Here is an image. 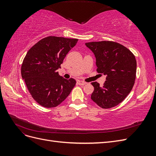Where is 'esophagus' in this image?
<instances>
[{
    "instance_id": "34e87169",
    "label": "esophagus",
    "mask_w": 156,
    "mask_h": 156,
    "mask_svg": "<svg viewBox=\"0 0 156 156\" xmlns=\"http://www.w3.org/2000/svg\"><path fill=\"white\" fill-rule=\"evenodd\" d=\"M77 84H79V85H84V84H86L87 83L84 82V81H81V80H78L77 81Z\"/></svg>"
}]
</instances>
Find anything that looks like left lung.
Segmentation results:
<instances>
[{
	"mask_svg": "<svg viewBox=\"0 0 156 156\" xmlns=\"http://www.w3.org/2000/svg\"><path fill=\"white\" fill-rule=\"evenodd\" d=\"M96 57L97 72L106 76L103 87L92 82V100L103 108L116 106L133 88L136 70L135 56L126 47L110 41L85 44Z\"/></svg>",
	"mask_w": 156,
	"mask_h": 156,
	"instance_id": "left-lung-1",
	"label": "left lung"
}]
</instances>
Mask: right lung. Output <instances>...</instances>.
Here are the masks:
<instances>
[{
    "label": "right lung",
    "mask_w": 156,
    "mask_h": 156,
    "mask_svg": "<svg viewBox=\"0 0 156 156\" xmlns=\"http://www.w3.org/2000/svg\"><path fill=\"white\" fill-rule=\"evenodd\" d=\"M78 40L48 36L27 52L21 76L34 100L47 108L55 107L66 98L76 84L74 79L60 76L57 69Z\"/></svg>",
    "instance_id": "right-lung-1"
}]
</instances>
